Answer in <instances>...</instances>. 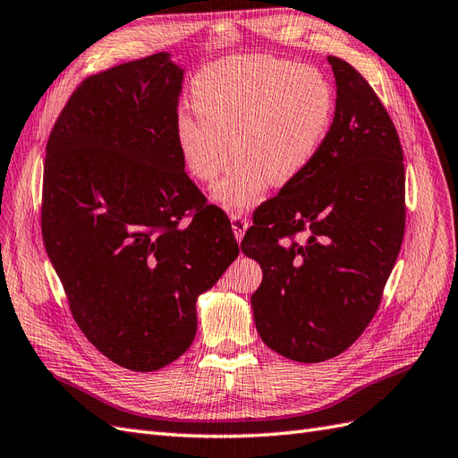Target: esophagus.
Segmentation results:
<instances>
[{
    "instance_id": "34e87169",
    "label": "esophagus",
    "mask_w": 458,
    "mask_h": 458,
    "mask_svg": "<svg viewBox=\"0 0 458 458\" xmlns=\"http://www.w3.org/2000/svg\"><path fill=\"white\" fill-rule=\"evenodd\" d=\"M231 227H233V233H235V239L241 241L242 235H244V231H247V227H249L247 216H242L241 211L231 214Z\"/></svg>"
}]
</instances>
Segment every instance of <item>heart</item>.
<instances>
[{"label": "heart", "mask_w": 458, "mask_h": 458, "mask_svg": "<svg viewBox=\"0 0 458 458\" xmlns=\"http://www.w3.org/2000/svg\"><path fill=\"white\" fill-rule=\"evenodd\" d=\"M198 119L181 113L174 140L186 169L211 184L219 206H252L266 182L284 186L307 171L332 122L334 93L313 65L250 54L209 64L191 87ZM232 148H229L228 145Z\"/></svg>", "instance_id": "b5f03b06"}]
</instances>
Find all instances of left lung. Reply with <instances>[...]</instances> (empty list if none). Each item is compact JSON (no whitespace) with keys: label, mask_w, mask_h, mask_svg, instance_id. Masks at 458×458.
Returning a JSON list of instances; mask_svg holds the SVG:
<instances>
[{"label":"left lung","mask_w":458,"mask_h":458,"mask_svg":"<svg viewBox=\"0 0 458 458\" xmlns=\"http://www.w3.org/2000/svg\"><path fill=\"white\" fill-rule=\"evenodd\" d=\"M328 64L338 89L327 138L303 174L254 209L241 242L264 274L250 297L256 330L301 363L336 358L369 327L406 229L393 120L353 65Z\"/></svg>","instance_id":"left-lung-1"}]
</instances>
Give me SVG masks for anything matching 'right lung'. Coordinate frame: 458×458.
Wrapping results in <instances>:
<instances>
[{
    "label": "right lung",
    "mask_w": 458,
    "mask_h": 458,
    "mask_svg": "<svg viewBox=\"0 0 458 458\" xmlns=\"http://www.w3.org/2000/svg\"><path fill=\"white\" fill-rule=\"evenodd\" d=\"M181 91L165 52L89 75L47 143L44 247L77 327L130 371L191 348L198 295L239 256L231 221L184 171Z\"/></svg>",
    "instance_id": "right-lung-1"
}]
</instances>
